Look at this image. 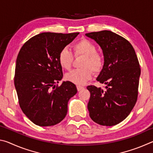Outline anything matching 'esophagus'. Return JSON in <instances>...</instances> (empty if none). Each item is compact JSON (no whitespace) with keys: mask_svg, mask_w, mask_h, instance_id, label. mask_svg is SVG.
Instances as JSON below:
<instances>
[{"mask_svg":"<svg viewBox=\"0 0 153 153\" xmlns=\"http://www.w3.org/2000/svg\"><path fill=\"white\" fill-rule=\"evenodd\" d=\"M76 87H77V90H78V91H80V90H82V89L84 88V87L81 86H77Z\"/></svg>","mask_w":153,"mask_h":153,"instance_id":"1","label":"esophagus"}]
</instances>
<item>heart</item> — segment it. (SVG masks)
Masks as SVG:
<instances>
[{"instance_id": "obj_1", "label": "heart", "mask_w": 153, "mask_h": 153, "mask_svg": "<svg viewBox=\"0 0 153 153\" xmlns=\"http://www.w3.org/2000/svg\"><path fill=\"white\" fill-rule=\"evenodd\" d=\"M74 50L76 56H84L81 64L83 68L74 69L66 74L65 78L74 84L82 85L92 78V70L95 73L101 71L104 65V58L97 52V46L87 39H82L76 42L74 46ZM74 59L73 53L68 48H63L59 52L58 61L63 69L69 70L73 65Z\"/></svg>"}]
</instances>
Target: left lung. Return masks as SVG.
I'll list each match as a JSON object with an SVG mask.
<instances>
[{"label": "left lung", "mask_w": 153, "mask_h": 153, "mask_svg": "<svg viewBox=\"0 0 153 153\" xmlns=\"http://www.w3.org/2000/svg\"><path fill=\"white\" fill-rule=\"evenodd\" d=\"M100 45L104 65L97 80L105 90L88 86L90 118L101 126H113L128 117L137 101L140 68L132 45L122 36L108 30L86 33Z\"/></svg>", "instance_id": "8db88e82"}]
</instances>
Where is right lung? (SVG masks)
I'll return each mask as SVG.
<instances>
[{"instance_id":"1","label":"right lung","mask_w":153,"mask_h":153,"mask_svg":"<svg viewBox=\"0 0 153 153\" xmlns=\"http://www.w3.org/2000/svg\"><path fill=\"white\" fill-rule=\"evenodd\" d=\"M79 34L44 32L28 40L18 54L14 84L21 109L39 126H51L65 117L69 100L77 93L69 81L58 86L63 77L58 56Z\"/></svg>"}]
</instances>
